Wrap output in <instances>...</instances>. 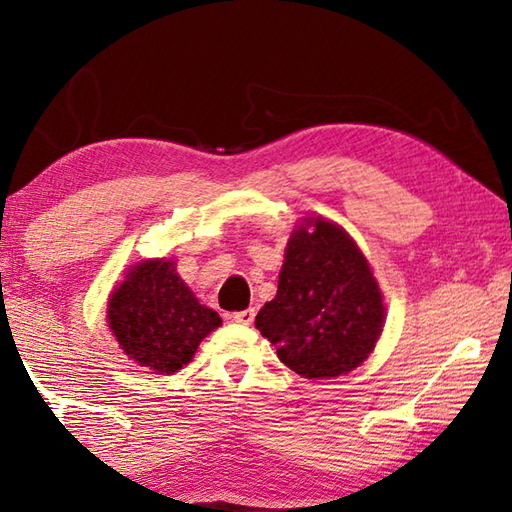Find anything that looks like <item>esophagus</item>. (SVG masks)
I'll return each instance as SVG.
<instances>
[{
	"label": "esophagus",
	"instance_id": "1",
	"mask_svg": "<svg viewBox=\"0 0 512 512\" xmlns=\"http://www.w3.org/2000/svg\"><path fill=\"white\" fill-rule=\"evenodd\" d=\"M233 321L242 323V325H250L255 321V310L248 308V310H242V312H233Z\"/></svg>",
	"mask_w": 512,
	"mask_h": 512
}]
</instances>
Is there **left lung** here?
Returning a JSON list of instances; mask_svg holds the SVG:
<instances>
[{"label": "left lung", "mask_w": 512, "mask_h": 512, "mask_svg": "<svg viewBox=\"0 0 512 512\" xmlns=\"http://www.w3.org/2000/svg\"><path fill=\"white\" fill-rule=\"evenodd\" d=\"M273 301L255 317L279 361L303 378L352 372L374 352L385 325L378 281L339 224L306 217L286 244Z\"/></svg>", "instance_id": "left-lung-1"}]
</instances>
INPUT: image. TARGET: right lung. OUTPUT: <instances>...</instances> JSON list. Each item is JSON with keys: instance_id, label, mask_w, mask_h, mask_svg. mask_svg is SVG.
Returning a JSON list of instances; mask_svg holds the SVG:
<instances>
[{"instance_id": "obj_1", "label": "right lung", "mask_w": 512, "mask_h": 512, "mask_svg": "<svg viewBox=\"0 0 512 512\" xmlns=\"http://www.w3.org/2000/svg\"><path fill=\"white\" fill-rule=\"evenodd\" d=\"M107 325L134 363L151 374H173L191 361L222 319L195 299L171 259H145L114 288Z\"/></svg>"}]
</instances>
